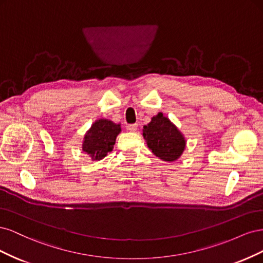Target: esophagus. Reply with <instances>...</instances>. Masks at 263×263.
I'll list each match as a JSON object with an SVG mask.
<instances>
[{
	"instance_id": "obj_1",
	"label": "esophagus",
	"mask_w": 263,
	"mask_h": 263,
	"mask_svg": "<svg viewBox=\"0 0 263 263\" xmlns=\"http://www.w3.org/2000/svg\"><path fill=\"white\" fill-rule=\"evenodd\" d=\"M137 127H138L137 124L128 125V130H130V132H136V130H137Z\"/></svg>"
}]
</instances>
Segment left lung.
Listing matches in <instances>:
<instances>
[{
	"instance_id": "1",
	"label": "left lung",
	"mask_w": 263,
	"mask_h": 263,
	"mask_svg": "<svg viewBox=\"0 0 263 263\" xmlns=\"http://www.w3.org/2000/svg\"><path fill=\"white\" fill-rule=\"evenodd\" d=\"M142 137L153 154L166 162L177 161L186 147L184 135L161 112L144 126Z\"/></svg>"
}]
</instances>
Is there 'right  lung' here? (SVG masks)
I'll return each mask as SVG.
<instances>
[{
  "instance_id": "right-lung-1",
  "label": "right lung",
  "mask_w": 263,
  "mask_h": 263,
  "mask_svg": "<svg viewBox=\"0 0 263 263\" xmlns=\"http://www.w3.org/2000/svg\"><path fill=\"white\" fill-rule=\"evenodd\" d=\"M121 132V124L107 118L97 119L84 135L82 150L89 155L92 161H100L113 150L116 137Z\"/></svg>"
}]
</instances>
